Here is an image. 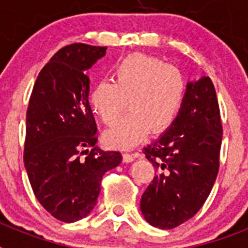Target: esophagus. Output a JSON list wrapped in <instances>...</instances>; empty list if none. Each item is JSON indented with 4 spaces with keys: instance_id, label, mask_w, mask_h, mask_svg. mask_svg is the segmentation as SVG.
<instances>
[{
    "instance_id": "esophagus-1",
    "label": "esophagus",
    "mask_w": 248,
    "mask_h": 248,
    "mask_svg": "<svg viewBox=\"0 0 248 248\" xmlns=\"http://www.w3.org/2000/svg\"><path fill=\"white\" fill-rule=\"evenodd\" d=\"M138 156V154H130V153H124L123 154V161L124 163H131L135 157Z\"/></svg>"
}]
</instances>
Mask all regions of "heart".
<instances>
[{"mask_svg":"<svg viewBox=\"0 0 248 248\" xmlns=\"http://www.w3.org/2000/svg\"><path fill=\"white\" fill-rule=\"evenodd\" d=\"M110 80H100L89 97L92 108L104 124L113 125L105 133L109 144L129 148L149 131L163 133L172 125L183 108L186 82L177 67L148 54H130L111 68Z\"/></svg>","mask_w":248,"mask_h":248,"instance_id":"1","label":"heart"}]
</instances>
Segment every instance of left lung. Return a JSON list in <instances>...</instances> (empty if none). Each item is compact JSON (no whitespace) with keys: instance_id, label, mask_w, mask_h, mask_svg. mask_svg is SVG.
Masks as SVG:
<instances>
[{"instance_id":"1","label":"left lung","mask_w":248,"mask_h":248,"mask_svg":"<svg viewBox=\"0 0 248 248\" xmlns=\"http://www.w3.org/2000/svg\"><path fill=\"white\" fill-rule=\"evenodd\" d=\"M221 141L222 124L212 80L202 77L187 83L176 120L143 149L156 168L140 201L150 225L170 230L198 214L217 176Z\"/></svg>"}]
</instances>
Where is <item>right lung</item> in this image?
<instances>
[{
  "label": "right lung",
  "instance_id": "right-lung-1",
  "mask_svg": "<svg viewBox=\"0 0 248 248\" xmlns=\"http://www.w3.org/2000/svg\"><path fill=\"white\" fill-rule=\"evenodd\" d=\"M105 50L84 43L59 49L39 72L28 103L25 168L37 200L63 222L93 210L103 175L122 161L119 151L95 146L97 124L88 102L84 71Z\"/></svg>",
  "mask_w": 248,
  "mask_h": 248
}]
</instances>
